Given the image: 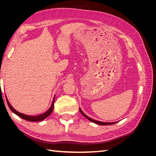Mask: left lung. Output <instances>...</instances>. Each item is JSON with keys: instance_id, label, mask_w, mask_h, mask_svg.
<instances>
[{"instance_id": "8db88e82", "label": "left lung", "mask_w": 156, "mask_h": 156, "mask_svg": "<svg viewBox=\"0 0 156 156\" xmlns=\"http://www.w3.org/2000/svg\"><path fill=\"white\" fill-rule=\"evenodd\" d=\"M79 111H80V112H81V114H82V115H83L84 117H86L88 120H89L90 121H91V122H94V123L97 124H99V125H102V126H106V125H111V124H116V122H100V121L94 120H93V119H90V117L87 116L86 115H84V113H83V112L81 111V108H79Z\"/></svg>"}]
</instances>
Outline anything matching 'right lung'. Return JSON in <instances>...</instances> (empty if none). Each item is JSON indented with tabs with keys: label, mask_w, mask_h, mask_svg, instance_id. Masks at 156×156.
<instances>
[{
	"label": "right lung",
	"mask_w": 156,
	"mask_h": 156,
	"mask_svg": "<svg viewBox=\"0 0 156 156\" xmlns=\"http://www.w3.org/2000/svg\"><path fill=\"white\" fill-rule=\"evenodd\" d=\"M6 101L8 103V105L9 107V108H10V110L13 112L15 113L16 115H17L18 116H20V118L23 119H25L26 120L28 121H30V122H39V121H42L44 120V119H45L47 117H48L51 114V112H53V110L54 108V103H55V96L53 98V102H52V104L50 107V108H49V110L48 111H46L45 113L40 115H37V116H29V115H27L25 114H23V113L21 112H19L18 111H17L16 109H14V108L12 107V106L10 105V103H9L8 100H7V98L6 97Z\"/></svg>",
	"instance_id": "obj_1"
}]
</instances>
